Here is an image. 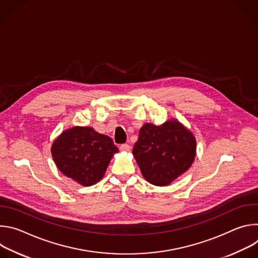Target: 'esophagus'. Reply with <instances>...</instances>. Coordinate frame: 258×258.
<instances>
[{"instance_id":"obj_1","label":"esophagus","mask_w":258,"mask_h":258,"mask_svg":"<svg viewBox=\"0 0 258 258\" xmlns=\"http://www.w3.org/2000/svg\"><path fill=\"white\" fill-rule=\"evenodd\" d=\"M119 149H120V151H130L131 150V146L127 145V144H122V145H120Z\"/></svg>"}]
</instances>
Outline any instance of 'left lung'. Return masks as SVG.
Returning <instances> with one entry per match:
<instances>
[{"mask_svg": "<svg viewBox=\"0 0 258 258\" xmlns=\"http://www.w3.org/2000/svg\"><path fill=\"white\" fill-rule=\"evenodd\" d=\"M133 154L146 180L155 186H167L192 165L196 139L176 119L158 126L145 123Z\"/></svg>", "mask_w": 258, "mask_h": 258, "instance_id": "1", "label": "left lung"}]
</instances>
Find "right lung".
I'll use <instances>...</instances> for the list:
<instances>
[{
    "instance_id": "add662e5",
    "label": "right lung",
    "mask_w": 258,
    "mask_h": 258,
    "mask_svg": "<svg viewBox=\"0 0 258 258\" xmlns=\"http://www.w3.org/2000/svg\"><path fill=\"white\" fill-rule=\"evenodd\" d=\"M51 152L64 175L89 187L103 177L118 149L111 138L97 133L93 127L73 126L54 141Z\"/></svg>"
}]
</instances>
